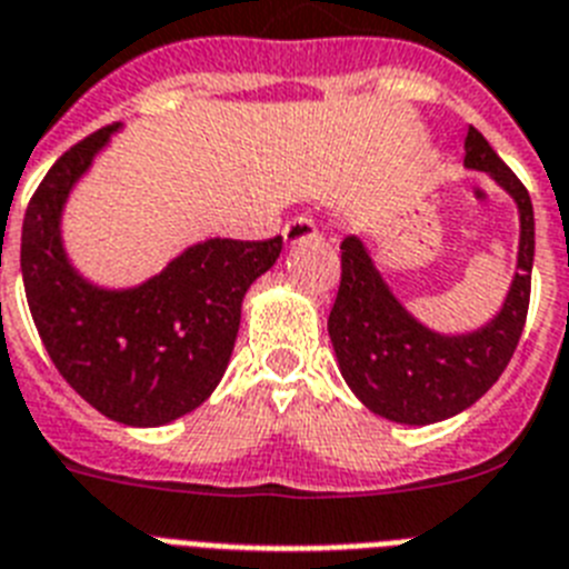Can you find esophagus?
<instances>
[{
    "label": "esophagus",
    "mask_w": 569,
    "mask_h": 569,
    "mask_svg": "<svg viewBox=\"0 0 569 569\" xmlns=\"http://www.w3.org/2000/svg\"><path fill=\"white\" fill-rule=\"evenodd\" d=\"M312 237H318V226H315L312 217H295L286 222L283 240L289 242V246H295V242H303V240H312Z\"/></svg>",
    "instance_id": "34e87169"
}]
</instances>
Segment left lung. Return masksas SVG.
Listing matches in <instances>:
<instances>
[{"label": "left lung", "instance_id": "obj_1", "mask_svg": "<svg viewBox=\"0 0 569 569\" xmlns=\"http://www.w3.org/2000/svg\"><path fill=\"white\" fill-rule=\"evenodd\" d=\"M466 167L483 170L518 202V271L503 309L469 336H439L405 312L358 237L341 242V286L329 312V338L343 381L367 408L405 425H431L471 408L500 379L527 323L536 217L523 181L469 127Z\"/></svg>", "mask_w": 569, "mask_h": 569}]
</instances>
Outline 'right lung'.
<instances>
[{"mask_svg": "<svg viewBox=\"0 0 569 569\" xmlns=\"http://www.w3.org/2000/svg\"><path fill=\"white\" fill-rule=\"evenodd\" d=\"M118 123L66 150L22 222V283L51 361L86 402L114 422L156 428L213 393L231 358L248 286L274 266L283 237L208 240L123 292L86 283L66 260L60 211L71 184Z\"/></svg>", "mask_w": 569, "mask_h": 569, "instance_id": "add662e5", "label": "right lung"}]
</instances>
